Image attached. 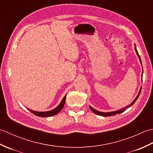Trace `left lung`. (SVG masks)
<instances>
[{"mask_svg":"<svg viewBox=\"0 0 153 153\" xmlns=\"http://www.w3.org/2000/svg\"><path fill=\"white\" fill-rule=\"evenodd\" d=\"M135 52H136V53H137V56L139 57V60H140V62H141V64H142L141 63V58H140V56H139V53H138V52H137V49H136V47H135ZM142 71V77H143V72ZM142 81V80H141ZM141 87L140 88V90H139V93H138V95H137V97H135V99L133 100V102L130 104V105H128V106H126L125 108H122V109H120V110H116V111H112V112H100V111H98V110H95V109H94L93 108H92L91 106H89V108H90V109L92 110V111L95 113V114H97V115H99V116H114V115H116V114H120V113H122V112H124L125 110L128 108H129V107H131L133 105H134V104L135 103V102L136 101V100H137V99H138V97H139V95H140V93H141Z\"/></svg>","mask_w":153,"mask_h":153,"instance_id":"obj_1","label":"left lung"}]
</instances>
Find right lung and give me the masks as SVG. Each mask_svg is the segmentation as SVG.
<instances>
[{"label":"right lung","mask_w":153,"mask_h":153,"mask_svg":"<svg viewBox=\"0 0 153 153\" xmlns=\"http://www.w3.org/2000/svg\"><path fill=\"white\" fill-rule=\"evenodd\" d=\"M66 95L64 97L63 99L62 100L61 102L59 104V105L56 106V108H54L53 110H51L50 111H47V112H37V111H34V110H32L30 108H27V110H30V111L33 113V114L36 115L37 116L39 117H50V116H53L57 114L58 112H60L62 109L63 108V107L64 106L65 102H66Z\"/></svg>","instance_id":"1"}]
</instances>
